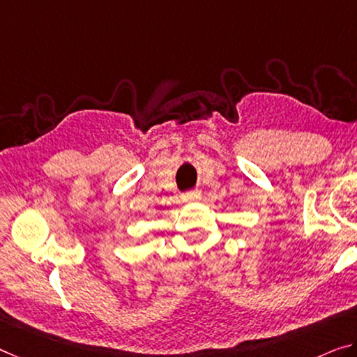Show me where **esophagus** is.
I'll use <instances>...</instances> for the list:
<instances>
[{
	"mask_svg": "<svg viewBox=\"0 0 357 357\" xmlns=\"http://www.w3.org/2000/svg\"><path fill=\"white\" fill-rule=\"evenodd\" d=\"M199 197H201V191L195 190V191H188V193H185L182 196V199L185 202H191V201H197V199H199Z\"/></svg>",
	"mask_w": 357,
	"mask_h": 357,
	"instance_id": "obj_1",
	"label": "esophagus"
}]
</instances>
